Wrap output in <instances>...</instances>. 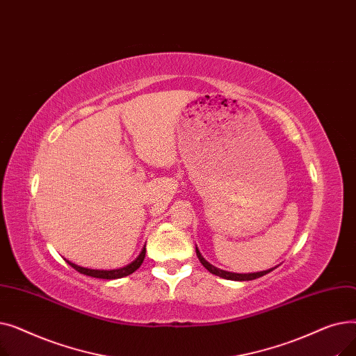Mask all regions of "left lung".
Masks as SVG:
<instances>
[{
	"mask_svg": "<svg viewBox=\"0 0 356 356\" xmlns=\"http://www.w3.org/2000/svg\"><path fill=\"white\" fill-rule=\"evenodd\" d=\"M196 255H197L199 261H200V263H202V266H203L204 268H207L209 273H212V274H215V275H218V277H222V278H227V280H234V282H250V280H255V278H259V277H263V275L268 274L270 271H273V268H270V270H266V271H259V273H250V274H238V273H229V271H223V270H219V268L213 267L212 264H209L208 261L204 259V258L200 255V252H199L197 247H196Z\"/></svg>",
	"mask_w": 356,
	"mask_h": 356,
	"instance_id": "left-lung-1",
	"label": "left lung"
}]
</instances>
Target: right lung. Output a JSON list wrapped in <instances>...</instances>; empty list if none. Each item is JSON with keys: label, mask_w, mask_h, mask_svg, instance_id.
I'll use <instances>...</instances> for the list:
<instances>
[{"label": "right lung", "mask_w": 356, "mask_h": 356, "mask_svg": "<svg viewBox=\"0 0 356 356\" xmlns=\"http://www.w3.org/2000/svg\"><path fill=\"white\" fill-rule=\"evenodd\" d=\"M144 257H145V247L141 250L140 255L133 261V263L122 267V268H117V270H90V268H83V267L73 264V263H70V261H66V263L81 274H85V275H89V277H95V278H104V280H115V278L127 277L129 274H133L136 270H138L140 266L143 264Z\"/></svg>", "instance_id": "obj_1"}]
</instances>
